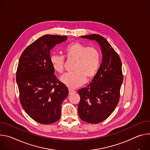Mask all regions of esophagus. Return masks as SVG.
<instances>
[{
  "label": "esophagus",
  "mask_w": 150,
  "mask_h": 150,
  "mask_svg": "<svg viewBox=\"0 0 150 150\" xmlns=\"http://www.w3.org/2000/svg\"><path fill=\"white\" fill-rule=\"evenodd\" d=\"M75 93V91L71 90V89H69V95H72L73 94Z\"/></svg>",
  "instance_id": "1"
}]
</instances>
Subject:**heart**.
I'll use <instances>...</instances> for the list:
<instances>
[{"mask_svg": "<svg viewBox=\"0 0 150 150\" xmlns=\"http://www.w3.org/2000/svg\"><path fill=\"white\" fill-rule=\"evenodd\" d=\"M65 56L68 60H75L72 73L62 76L61 81L71 88L78 87L86 80L93 78L99 69L101 56L99 50L94 47H88L79 42H75L65 48ZM65 57L52 54L50 62L54 69L63 73L65 69Z\"/></svg>", "mask_w": 150, "mask_h": 150, "instance_id": "b5f03b06", "label": "heart"}]
</instances>
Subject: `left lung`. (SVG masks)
I'll use <instances>...</instances> for the list:
<instances>
[{"instance_id": "1", "label": "left lung", "mask_w": 150, "mask_h": 150, "mask_svg": "<svg viewBox=\"0 0 150 150\" xmlns=\"http://www.w3.org/2000/svg\"><path fill=\"white\" fill-rule=\"evenodd\" d=\"M81 37L97 41L103 54L100 67L92 82L78 91L81 97L78 105L80 119L96 124L108 118L119 101L123 79L122 62L119 54L101 35L96 34Z\"/></svg>"}]
</instances>
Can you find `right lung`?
<instances>
[{"label": "right lung", "instance_id": "add662e5", "mask_svg": "<svg viewBox=\"0 0 150 150\" xmlns=\"http://www.w3.org/2000/svg\"><path fill=\"white\" fill-rule=\"evenodd\" d=\"M67 36L42 35L21 54L16 74L19 100L25 112L34 120L45 125L60 118L62 101L68 88L54 74L50 50L65 41Z\"/></svg>", "mask_w": 150, "mask_h": 150}]
</instances>
